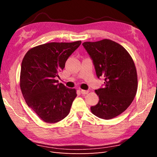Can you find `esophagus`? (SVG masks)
I'll return each instance as SVG.
<instances>
[{
    "label": "esophagus",
    "mask_w": 157,
    "mask_h": 157,
    "mask_svg": "<svg viewBox=\"0 0 157 157\" xmlns=\"http://www.w3.org/2000/svg\"><path fill=\"white\" fill-rule=\"evenodd\" d=\"M89 92L88 90H81V93L82 94H87Z\"/></svg>",
    "instance_id": "34e87169"
}]
</instances>
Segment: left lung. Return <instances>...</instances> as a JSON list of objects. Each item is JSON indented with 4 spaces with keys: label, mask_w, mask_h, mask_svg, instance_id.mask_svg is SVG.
Wrapping results in <instances>:
<instances>
[{
    "label": "left lung",
    "mask_w": 157,
    "mask_h": 157,
    "mask_svg": "<svg viewBox=\"0 0 157 157\" xmlns=\"http://www.w3.org/2000/svg\"><path fill=\"white\" fill-rule=\"evenodd\" d=\"M92 58L96 75L104 78L105 87L96 90L98 104L90 107L99 118L111 119L129 107L138 89L136 68L129 52L109 39L82 44Z\"/></svg>",
    "instance_id": "obj_1"
}]
</instances>
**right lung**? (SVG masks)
I'll return each mask as SVG.
<instances>
[{
    "instance_id": "right-lung-1",
    "label": "right lung",
    "mask_w": 157,
    "mask_h": 157,
    "mask_svg": "<svg viewBox=\"0 0 157 157\" xmlns=\"http://www.w3.org/2000/svg\"><path fill=\"white\" fill-rule=\"evenodd\" d=\"M81 43H46L29 49L23 59L20 88L29 107L44 122H59L69 113L76 90L57 84L55 78Z\"/></svg>"
}]
</instances>
